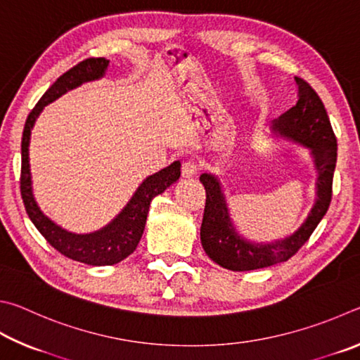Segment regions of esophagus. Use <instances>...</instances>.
<instances>
[{
  "label": "esophagus",
  "mask_w": 360,
  "mask_h": 360,
  "mask_svg": "<svg viewBox=\"0 0 360 360\" xmlns=\"http://www.w3.org/2000/svg\"><path fill=\"white\" fill-rule=\"evenodd\" d=\"M181 172L185 176H193L199 172V164L194 160H188L181 164Z\"/></svg>",
  "instance_id": "obj_1"
}]
</instances>
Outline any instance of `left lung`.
I'll list each match as a JSON object with an SVG mask.
<instances>
[{
    "mask_svg": "<svg viewBox=\"0 0 360 360\" xmlns=\"http://www.w3.org/2000/svg\"><path fill=\"white\" fill-rule=\"evenodd\" d=\"M294 80L299 88L297 103L274 122L272 129L310 148L314 158L318 169V199L305 223L292 236L278 242L262 245L245 240L231 223L218 180L210 174L200 175L207 194L200 242L213 262L234 272L264 269L288 261L310 238L330 205L337 137L318 93L304 79L294 77Z\"/></svg>",
    "mask_w": 360,
    "mask_h": 360,
    "instance_id": "8db88e82",
    "label": "left lung"
}]
</instances>
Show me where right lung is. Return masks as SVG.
Masks as SVG:
<instances>
[{
	"instance_id": "right-lung-1",
	"label": "right lung",
	"mask_w": 360,
	"mask_h": 360,
	"mask_svg": "<svg viewBox=\"0 0 360 360\" xmlns=\"http://www.w3.org/2000/svg\"><path fill=\"white\" fill-rule=\"evenodd\" d=\"M109 60L105 58H86L79 65L69 69L56 79L55 84L42 94L37 104L30 112L25 122L22 136V170H20V194L28 217L42 237L52 247L69 259L88 264V266H113L124 257H128L137 248L143 234L145 223L150 210V202L158 194H161L180 176V161H175L169 167H164L160 172L150 175L143 184L137 188L134 196L122 213L110 224L93 234H72L61 229L53 221L44 215L31 191V174L28 161V145L33 124L44 105L52 103L68 90L79 86L88 80L103 77Z\"/></svg>"
}]
</instances>
